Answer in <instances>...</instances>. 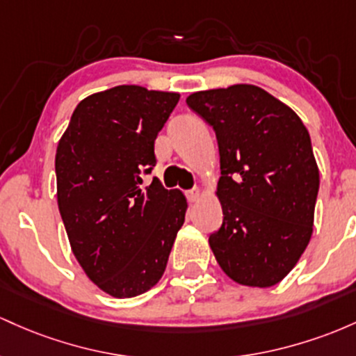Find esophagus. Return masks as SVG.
<instances>
[{
  "mask_svg": "<svg viewBox=\"0 0 356 356\" xmlns=\"http://www.w3.org/2000/svg\"><path fill=\"white\" fill-rule=\"evenodd\" d=\"M186 197H188L190 202H197V200L202 197V190L200 188H191L186 191Z\"/></svg>",
  "mask_w": 356,
  "mask_h": 356,
  "instance_id": "34e87169",
  "label": "esophagus"
}]
</instances>
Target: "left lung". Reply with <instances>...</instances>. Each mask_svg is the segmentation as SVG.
<instances>
[{"mask_svg": "<svg viewBox=\"0 0 356 356\" xmlns=\"http://www.w3.org/2000/svg\"><path fill=\"white\" fill-rule=\"evenodd\" d=\"M186 104L213 127L223 222L209 243L235 282L269 287L291 273L313 234L319 170L307 129L261 87L195 92Z\"/></svg>", "mask_w": 356, "mask_h": 356, "instance_id": "left-lung-1", "label": "left lung"}]
</instances>
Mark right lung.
Masks as SVG:
<instances>
[{"label": "right lung", "instance_id": "obj_1", "mask_svg": "<svg viewBox=\"0 0 356 356\" xmlns=\"http://www.w3.org/2000/svg\"><path fill=\"white\" fill-rule=\"evenodd\" d=\"M177 92L118 86L75 107L55 156L57 200L72 252L104 293L124 299L161 279L186 198L158 178L154 139Z\"/></svg>", "mask_w": 356, "mask_h": 356}]
</instances>
